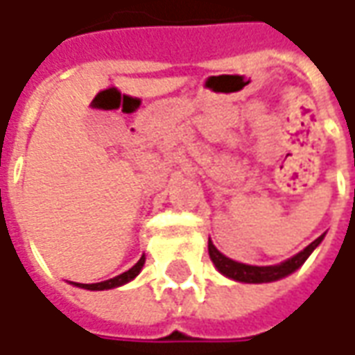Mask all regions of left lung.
<instances>
[{
  "mask_svg": "<svg viewBox=\"0 0 355 355\" xmlns=\"http://www.w3.org/2000/svg\"><path fill=\"white\" fill-rule=\"evenodd\" d=\"M322 239H324V235H320L316 241H312L304 251L294 254L293 259H288V261L275 266H251L243 265V263H235V261L227 259L225 254H221V252L217 251L211 241H209V257H211L213 265L219 268V272H223L229 279L239 280V282H272V280L288 277L298 266L304 265V261L310 257V252L320 245Z\"/></svg>",
  "mask_w": 355,
  "mask_h": 355,
  "instance_id": "obj_1",
  "label": "left lung"
}]
</instances>
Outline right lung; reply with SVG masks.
I'll list each match as a JSON object with an SVG mask.
<instances>
[{
	"instance_id": "1",
	"label": "right lung",
	"mask_w": 355,
	"mask_h": 355,
	"mask_svg": "<svg viewBox=\"0 0 355 355\" xmlns=\"http://www.w3.org/2000/svg\"><path fill=\"white\" fill-rule=\"evenodd\" d=\"M144 266V257L136 263V265L132 266L130 270L126 272H122V275H118L114 279L110 280H104V282H96V284H80V282H75L76 286H80V288H87V291H106V288H114V286H120V284H126L128 280H132L140 270H142Z\"/></svg>"
}]
</instances>
